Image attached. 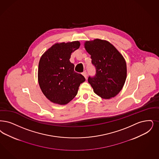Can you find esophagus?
Segmentation results:
<instances>
[{
	"label": "esophagus",
	"mask_w": 159,
	"mask_h": 159,
	"mask_svg": "<svg viewBox=\"0 0 159 159\" xmlns=\"http://www.w3.org/2000/svg\"><path fill=\"white\" fill-rule=\"evenodd\" d=\"M83 76L85 77V79H87V76H88V73L86 71H84L82 73Z\"/></svg>",
	"instance_id": "34e87169"
}]
</instances>
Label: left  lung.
I'll return each mask as SVG.
<instances>
[{"mask_svg":"<svg viewBox=\"0 0 159 159\" xmlns=\"http://www.w3.org/2000/svg\"><path fill=\"white\" fill-rule=\"evenodd\" d=\"M84 47L95 67V75L88 77L94 92L104 99L114 97L121 91L127 77L124 57L113 45L105 40L86 41Z\"/></svg>","mask_w":159,"mask_h":159,"instance_id":"left-lung-1","label":"left lung"}]
</instances>
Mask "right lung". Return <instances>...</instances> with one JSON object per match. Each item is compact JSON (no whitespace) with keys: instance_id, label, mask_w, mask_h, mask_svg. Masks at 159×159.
Segmentation results:
<instances>
[{"instance_id":"obj_1","label":"right lung","mask_w":159,"mask_h":159,"mask_svg":"<svg viewBox=\"0 0 159 159\" xmlns=\"http://www.w3.org/2000/svg\"><path fill=\"white\" fill-rule=\"evenodd\" d=\"M79 41L53 45L41 56L38 64V83L43 93L52 102L65 105L77 95L85 81L75 71L70 61L71 52L80 47Z\"/></svg>"}]
</instances>
